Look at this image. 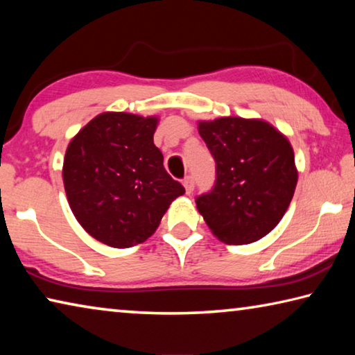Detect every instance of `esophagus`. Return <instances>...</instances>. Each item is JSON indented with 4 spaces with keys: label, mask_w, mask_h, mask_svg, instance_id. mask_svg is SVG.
Listing matches in <instances>:
<instances>
[{
    "label": "esophagus",
    "mask_w": 355,
    "mask_h": 355,
    "mask_svg": "<svg viewBox=\"0 0 355 355\" xmlns=\"http://www.w3.org/2000/svg\"><path fill=\"white\" fill-rule=\"evenodd\" d=\"M183 184H184V188H186V192H188V194H191V192L194 191V177L186 175L184 180H183Z\"/></svg>",
    "instance_id": "1"
}]
</instances>
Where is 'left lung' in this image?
Segmentation results:
<instances>
[{"mask_svg":"<svg viewBox=\"0 0 355 355\" xmlns=\"http://www.w3.org/2000/svg\"><path fill=\"white\" fill-rule=\"evenodd\" d=\"M199 133L216 163L213 188L196 197L207 225L227 244H250L284 218L297 183L286 137L257 119L200 122Z\"/></svg>","mask_w":355,"mask_h":355,"instance_id":"left-lung-1","label":"left lung"}]
</instances>
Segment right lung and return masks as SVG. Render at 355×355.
I'll return each instance as SVG.
<instances>
[{"instance_id": "right-lung-1", "label": "right lung", "mask_w": 355, "mask_h": 355, "mask_svg": "<svg viewBox=\"0 0 355 355\" xmlns=\"http://www.w3.org/2000/svg\"><path fill=\"white\" fill-rule=\"evenodd\" d=\"M155 117L105 112L69 144L64 188L75 218L111 248H133L153 235L171 202L184 194L153 144Z\"/></svg>"}]
</instances>
